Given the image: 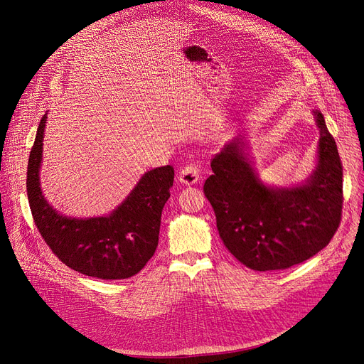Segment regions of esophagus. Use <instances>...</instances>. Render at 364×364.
Wrapping results in <instances>:
<instances>
[{"mask_svg":"<svg viewBox=\"0 0 364 364\" xmlns=\"http://www.w3.org/2000/svg\"><path fill=\"white\" fill-rule=\"evenodd\" d=\"M199 176H200L199 166L195 165V164H190V165H186V166L180 171L178 180H180V183H183V184H186V186H192V184L198 183Z\"/></svg>","mask_w":364,"mask_h":364,"instance_id":"1","label":"esophagus"}]
</instances>
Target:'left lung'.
<instances>
[{"mask_svg":"<svg viewBox=\"0 0 364 364\" xmlns=\"http://www.w3.org/2000/svg\"><path fill=\"white\" fill-rule=\"evenodd\" d=\"M317 166L301 186H265L236 137L211 161L203 186L225 247L257 272L284 270L328 246L342 215V164L320 110Z\"/></svg>","mask_w":364,"mask_h":364,"instance_id":"8db88e82","label":"left lung"}]
</instances>
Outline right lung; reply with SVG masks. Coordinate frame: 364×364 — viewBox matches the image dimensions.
I'll list each match as a JSON object with an SVG mask.
<instances>
[{"instance_id":"1","label":"right lung","mask_w":364,"mask_h":364,"mask_svg":"<svg viewBox=\"0 0 364 364\" xmlns=\"http://www.w3.org/2000/svg\"><path fill=\"white\" fill-rule=\"evenodd\" d=\"M44 114L28 162L26 190L33 221L53 254L72 270L105 280L137 274L156 251L162 209L174 183L171 165L147 171L110 215L72 218L44 199L40 187Z\"/></svg>"}]
</instances>
